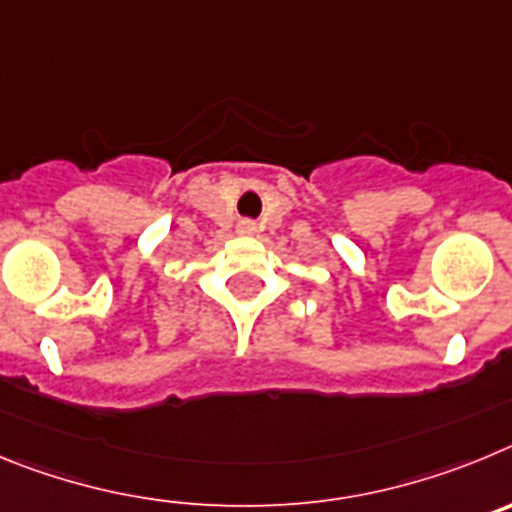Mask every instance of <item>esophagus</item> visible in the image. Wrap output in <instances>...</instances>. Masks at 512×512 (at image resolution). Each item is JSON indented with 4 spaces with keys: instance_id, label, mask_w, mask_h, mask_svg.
Returning <instances> with one entry per match:
<instances>
[{
    "instance_id": "34e87169",
    "label": "esophagus",
    "mask_w": 512,
    "mask_h": 512,
    "mask_svg": "<svg viewBox=\"0 0 512 512\" xmlns=\"http://www.w3.org/2000/svg\"><path fill=\"white\" fill-rule=\"evenodd\" d=\"M239 232H242V234H252V232H255V224H252V222H247V219H245V222H239Z\"/></svg>"
}]
</instances>
